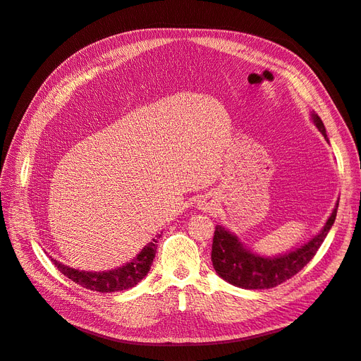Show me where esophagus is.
<instances>
[{"mask_svg": "<svg viewBox=\"0 0 361 361\" xmlns=\"http://www.w3.org/2000/svg\"><path fill=\"white\" fill-rule=\"evenodd\" d=\"M202 209L207 211V209H209V206H207V203H204V204H202Z\"/></svg>", "mask_w": 361, "mask_h": 361, "instance_id": "34e87169", "label": "esophagus"}]
</instances>
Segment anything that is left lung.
Returning a JSON list of instances; mask_svg holds the SVG:
<instances>
[{
    "instance_id": "8db88e82",
    "label": "left lung",
    "mask_w": 361,
    "mask_h": 361,
    "mask_svg": "<svg viewBox=\"0 0 361 361\" xmlns=\"http://www.w3.org/2000/svg\"><path fill=\"white\" fill-rule=\"evenodd\" d=\"M312 120L329 141L321 117L312 113ZM337 207L338 202L321 232L309 243L276 257H264L253 253L239 241L236 235L228 232L223 226H216L211 253L214 269L223 280L243 289H269L280 285L300 272L313 259L334 224Z\"/></svg>"
}]
</instances>
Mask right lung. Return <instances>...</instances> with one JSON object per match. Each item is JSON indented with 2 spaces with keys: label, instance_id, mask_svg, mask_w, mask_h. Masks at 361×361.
<instances>
[{
  "label": "right lung",
  "instance_id": "right-lung-1",
  "mask_svg": "<svg viewBox=\"0 0 361 361\" xmlns=\"http://www.w3.org/2000/svg\"><path fill=\"white\" fill-rule=\"evenodd\" d=\"M157 243H158L157 239H154V241L149 243L143 250L140 251L137 257L128 262V264H125L123 267L111 269V271H102V272L80 271V269L63 265L61 262L52 257L51 260L54 262V265L57 267V269L61 272V274L75 281L76 285L90 290L102 292V293L117 292V290L134 288L146 277V274L150 271L152 262L155 259Z\"/></svg>",
  "mask_w": 361,
  "mask_h": 361
}]
</instances>
